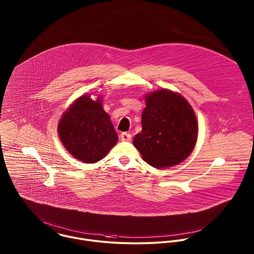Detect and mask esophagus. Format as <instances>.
Wrapping results in <instances>:
<instances>
[{"label": "esophagus", "mask_w": 254, "mask_h": 254, "mask_svg": "<svg viewBox=\"0 0 254 254\" xmlns=\"http://www.w3.org/2000/svg\"><path fill=\"white\" fill-rule=\"evenodd\" d=\"M120 139H121V141H123V142H130V141L132 140V136H131V134L124 132V133H122V134L120 135Z\"/></svg>", "instance_id": "1"}]
</instances>
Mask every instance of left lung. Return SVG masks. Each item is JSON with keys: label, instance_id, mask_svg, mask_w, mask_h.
Instances as JSON below:
<instances>
[{"label": "left lung", "instance_id": "8db88e82", "mask_svg": "<svg viewBox=\"0 0 254 254\" xmlns=\"http://www.w3.org/2000/svg\"><path fill=\"white\" fill-rule=\"evenodd\" d=\"M142 132L133 144L143 159L155 168L176 165L193 149L197 123L193 109L185 98L169 90H159L145 98Z\"/></svg>", "mask_w": 254, "mask_h": 254}]
</instances>
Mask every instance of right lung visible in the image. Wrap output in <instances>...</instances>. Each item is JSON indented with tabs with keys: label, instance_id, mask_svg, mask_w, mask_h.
Segmentation results:
<instances>
[{
	"label": "right lung",
	"instance_id": "1",
	"mask_svg": "<svg viewBox=\"0 0 254 254\" xmlns=\"http://www.w3.org/2000/svg\"><path fill=\"white\" fill-rule=\"evenodd\" d=\"M58 131L66 149L86 163L103 159L118 141L101 99L94 102L88 95L80 97L64 112Z\"/></svg>",
	"mask_w": 254,
	"mask_h": 254
}]
</instances>
